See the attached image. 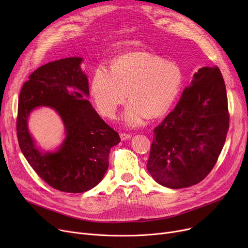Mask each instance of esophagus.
Listing matches in <instances>:
<instances>
[{
	"label": "esophagus",
	"mask_w": 248,
	"mask_h": 248,
	"mask_svg": "<svg viewBox=\"0 0 248 248\" xmlns=\"http://www.w3.org/2000/svg\"><path fill=\"white\" fill-rule=\"evenodd\" d=\"M121 139H122V140H128V139H131V135L129 134H125V133H122L121 135Z\"/></svg>",
	"instance_id": "1"
}]
</instances>
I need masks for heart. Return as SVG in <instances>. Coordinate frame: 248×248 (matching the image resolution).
I'll use <instances>...</instances> for the list:
<instances>
[{
  "instance_id": "heart-1",
  "label": "heart",
  "mask_w": 248,
  "mask_h": 248,
  "mask_svg": "<svg viewBox=\"0 0 248 248\" xmlns=\"http://www.w3.org/2000/svg\"><path fill=\"white\" fill-rule=\"evenodd\" d=\"M183 86V73L174 62L149 52L136 51L114 60L111 69L98 66L91 78L90 91L100 113L113 117L120 106L131 102L124 123L139 126L149 119L165 115Z\"/></svg>"
}]
</instances>
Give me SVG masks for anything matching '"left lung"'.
Wrapping results in <instances>:
<instances>
[{"instance_id": "8db88e82", "label": "left lung", "mask_w": 248, "mask_h": 248, "mask_svg": "<svg viewBox=\"0 0 248 248\" xmlns=\"http://www.w3.org/2000/svg\"><path fill=\"white\" fill-rule=\"evenodd\" d=\"M229 128L224 79L217 66L193 75L174 110L154 129L147 168L159 184L181 189L211 172Z\"/></svg>"}]
</instances>
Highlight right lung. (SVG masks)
<instances>
[{
    "label": "right lung",
    "mask_w": 248,
    "mask_h": 248,
    "mask_svg": "<svg viewBox=\"0 0 248 248\" xmlns=\"http://www.w3.org/2000/svg\"><path fill=\"white\" fill-rule=\"evenodd\" d=\"M82 60L64 58L39 67L23 84L18 102L17 137L24 157L49 186L68 193L95 187L108 168L110 149L121 141L86 98L89 88ZM38 106L54 108L63 122L67 138L56 152L39 151L28 131V116Z\"/></svg>",
    "instance_id": "right-lung-1"
}]
</instances>
